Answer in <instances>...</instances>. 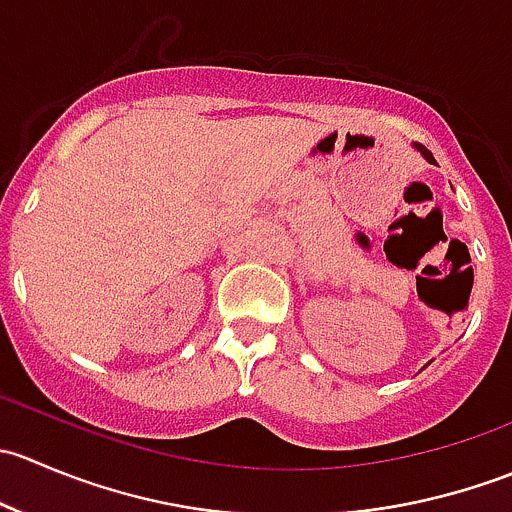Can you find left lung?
<instances>
[{"label":"left lung","mask_w":512,"mask_h":512,"mask_svg":"<svg viewBox=\"0 0 512 512\" xmlns=\"http://www.w3.org/2000/svg\"><path fill=\"white\" fill-rule=\"evenodd\" d=\"M416 148H418V151H421V153H423V158H426V160H431V163H433V153H431V151H428V148H426V146H421V143H416Z\"/></svg>","instance_id":"1"}]
</instances>
